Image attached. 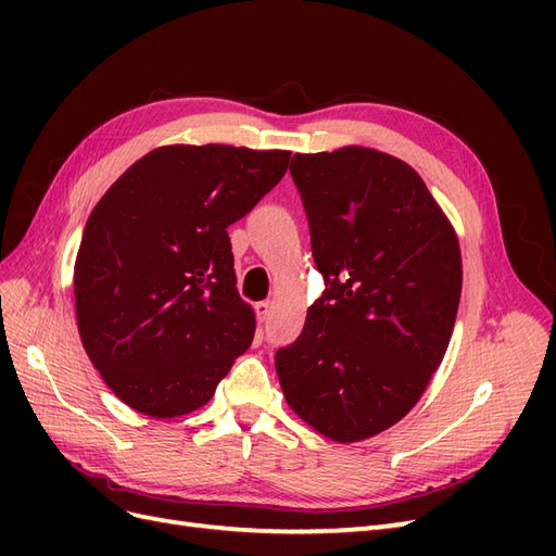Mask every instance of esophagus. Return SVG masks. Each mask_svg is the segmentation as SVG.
<instances>
[{
  "instance_id": "34e87169",
  "label": "esophagus",
  "mask_w": 556,
  "mask_h": 556,
  "mask_svg": "<svg viewBox=\"0 0 556 556\" xmlns=\"http://www.w3.org/2000/svg\"><path fill=\"white\" fill-rule=\"evenodd\" d=\"M255 315H257V323H264V319H268V315H271V304H268V301H260V304H255Z\"/></svg>"
}]
</instances>
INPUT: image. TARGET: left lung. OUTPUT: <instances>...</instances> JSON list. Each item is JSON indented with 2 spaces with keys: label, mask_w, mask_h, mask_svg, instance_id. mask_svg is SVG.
Returning <instances> with one entry per match:
<instances>
[{
  "label": "left lung",
  "mask_w": 556,
  "mask_h": 556,
  "mask_svg": "<svg viewBox=\"0 0 556 556\" xmlns=\"http://www.w3.org/2000/svg\"><path fill=\"white\" fill-rule=\"evenodd\" d=\"M325 292L299 339L276 352L290 408L355 443L406 415L441 366L462 296V252L419 174L348 146L294 155Z\"/></svg>",
  "instance_id": "left-lung-1"
}]
</instances>
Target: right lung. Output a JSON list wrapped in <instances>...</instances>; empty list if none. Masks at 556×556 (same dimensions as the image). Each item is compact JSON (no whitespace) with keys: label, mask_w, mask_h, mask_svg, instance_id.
Returning <instances> with one entry per match:
<instances>
[{"label":"right lung","mask_w":556,"mask_h":556,"mask_svg":"<svg viewBox=\"0 0 556 556\" xmlns=\"http://www.w3.org/2000/svg\"><path fill=\"white\" fill-rule=\"evenodd\" d=\"M288 150L164 146L90 213L74 266L83 348L113 394L169 419L204 406L255 336L227 227L288 172Z\"/></svg>","instance_id":"right-lung-1"}]
</instances>
